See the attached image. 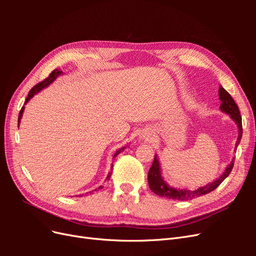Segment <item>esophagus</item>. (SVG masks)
<instances>
[{
  "mask_svg": "<svg viewBox=\"0 0 256 256\" xmlns=\"http://www.w3.org/2000/svg\"><path fill=\"white\" fill-rule=\"evenodd\" d=\"M154 134L152 131L146 130L141 134V140L142 141H152V138H154Z\"/></svg>",
  "mask_w": 256,
  "mask_h": 256,
  "instance_id": "34e87169",
  "label": "esophagus"
}]
</instances>
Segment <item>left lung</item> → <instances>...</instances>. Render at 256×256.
Returning a JSON list of instances; mask_svg holds the SVG:
<instances>
[{"label": "left lung", "mask_w": 256, "mask_h": 256, "mask_svg": "<svg viewBox=\"0 0 256 256\" xmlns=\"http://www.w3.org/2000/svg\"><path fill=\"white\" fill-rule=\"evenodd\" d=\"M219 99L221 102L220 110L223 113L228 114L230 118L235 122L238 128V138L235 144V150H236L237 146L239 145V142L242 140V116H240L239 109L237 104H235L234 99L232 98V96L222 86L219 88ZM234 161H235V158L232 159V161L228 164L226 170H224L223 174H221L218 178H216L214 182H209L206 186H204V187H200L196 190H188V189L173 188L170 184H168V182L164 180V178L162 177V171H161L158 156L157 154H154V159L152 164V168H150L147 180H148L150 190L154 193H156L157 196L162 198L178 200H192V198L207 194V193L214 191L216 188H218L219 184L230 175L232 168L234 166Z\"/></svg>", "instance_id": "1"}]
</instances>
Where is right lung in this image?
<instances>
[{
  "label": "right lung",
  "instance_id": "add662e5",
  "mask_svg": "<svg viewBox=\"0 0 256 256\" xmlns=\"http://www.w3.org/2000/svg\"><path fill=\"white\" fill-rule=\"evenodd\" d=\"M60 74H63V72L62 70H60V69H56V70H53L51 74H50V76H48L47 79L46 80H44L42 82H40V83H38V84H36L35 86L30 90V92H28V97H26V102H24V104H26L30 99H32L36 94H38V92H40V90H42L44 88H48L49 85L51 84V83H53L54 81L56 80V78L58 76H60ZM23 111H24V106H22V109L20 110V113H19V116H18V126L20 125V122H21V118H22V114H23ZM126 148V146H124V147H122V148H120V150H116V152L114 154V156H113V159L118 156V154H120ZM112 168H113V164H112V166H111V170H112ZM111 174H112V171L111 172H109V174H108V176H106V180H110V177H111ZM99 189H102V186H99V187L97 188V189H95V191L96 190H99ZM83 194H80L79 196H82Z\"/></svg>",
  "mask_w": 256,
  "mask_h": 256
}]
</instances>
